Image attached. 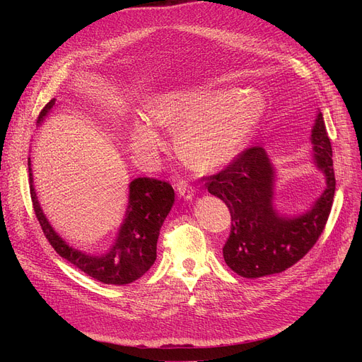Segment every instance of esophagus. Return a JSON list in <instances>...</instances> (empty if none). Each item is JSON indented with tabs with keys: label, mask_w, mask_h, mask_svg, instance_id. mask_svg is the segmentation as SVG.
I'll return each mask as SVG.
<instances>
[{
	"label": "esophagus",
	"mask_w": 362,
	"mask_h": 362,
	"mask_svg": "<svg viewBox=\"0 0 362 362\" xmlns=\"http://www.w3.org/2000/svg\"><path fill=\"white\" fill-rule=\"evenodd\" d=\"M176 191L186 201H191L192 197H194V187L189 185L187 182H185V180H179L176 183Z\"/></svg>",
	"instance_id": "esophagus-1"
}]
</instances>
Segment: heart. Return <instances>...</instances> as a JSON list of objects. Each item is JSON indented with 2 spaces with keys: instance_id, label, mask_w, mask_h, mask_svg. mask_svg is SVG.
I'll return each instance as SVG.
<instances>
[{
  "instance_id": "heart-1",
  "label": "heart",
  "mask_w": 362,
  "mask_h": 362,
  "mask_svg": "<svg viewBox=\"0 0 362 362\" xmlns=\"http://www.w3.org/2000/svg\"><path fill=\"white\" fill-rule=\"evenodd\" d=\"M267 104L258 92L220 95L204 90H180L148 105V117H135L129 146L136 157L149 161L164 148L154 124L179 132L180 157L199 171H211L230 163L250 141L262 120Z\"/></svg>"
}]
</instances>
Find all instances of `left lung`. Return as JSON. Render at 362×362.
<instances>
[{"mask_svg": "<svg viewBox=\"0 0 362 362\" xmlns=\"http://www.w3.org/2000/svg\"><path fill=\"white\" fill-rule=\"evenodd\" d=\"M313 161L325 175L326 189L305 213L286 216L274 205L276 168L262 146L243 151L206 187L230 210L232 227L223 257L242 277L257 279L292 267L313 248L329 218L336 180L333 154L322 114L311 129Z\"/></svg>", "mask_w": 362, "mask_h": 362, "instance_id": "left-lung-1", "label": "left lung"}]
</instances>
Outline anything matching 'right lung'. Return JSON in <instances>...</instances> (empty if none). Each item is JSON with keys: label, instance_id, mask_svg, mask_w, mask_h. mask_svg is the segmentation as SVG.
<instances>
[{"label": "right lung", "instance_id": "obj_1", "mask_svg": "<svg viewBox=\"0 0 362 362\" xmlns=\"http://www.w3.org/2000/svg\"><path fill=\"white\" fill-rule=\"evenodd\" d=\"M55 105L52 98L40 112L37 124H41ZM29 165L30 198L37 221L55 252L71 262L89 277L107 284H129L142 277L157 258V240L160 229L175 204V191L167 182L138 177L129 183V201L124 218L112 245L103 254H86L70 246L54 230L37 201L32 163Z\"/></svg>", "mask_w": 362, "mask_h": 362}]
</instances>
